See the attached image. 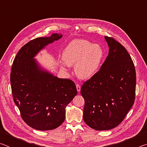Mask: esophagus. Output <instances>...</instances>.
<instances>
[{
  "label": "esophagus",
  "instance_id": "obj_1",
  "mask_svg": "<svg viewBox=\"0 0 147 147\" xmlns=\"http://www.w3.org/2000/svg\"><path fill=\"white\" fill-rule=\"evenodd\" d=\"M76 89H77V91H78V92L80 91V86L79 84H77L76 85Z\"/></svg>",
  "mask_w": 147,
  "mask_h": 147
}]
</instances>
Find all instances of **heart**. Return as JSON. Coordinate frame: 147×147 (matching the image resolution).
Instances as JSON below:
<instances>
[{
    "label": "heart",
    "instance_id": "heart-1",
    "mask_svg": "<svg viewBox=\"0 0 147 147\" xmlns=\"http://www.w3.org/2000/svg\"><path fill=\"white\" fill-rule=\"evenodd\" d=\"M104 58V51L102 47L86 39L72 41L62 54V59L67 65H75V73L82 79L93 76L100 68Z\"/></svg>",
    "mask_w": 147,
    "mask_h": 147
}]
</instances>
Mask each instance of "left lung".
I'll list each match as a JSON object with an SVG mask.
<instances>
[{"label": "left lung", "instance_id": "obj_1", "mask_svg": "<svg viewBox=\"0 0 147 147\" xmlns=\"http://www.w3.org/2000/svg\"><path fill=\"white\" fill-rule=\"evenodd\" d=\"M109 53L98 72L84 82L83 119L94 130L115 128L125 118L136 96V74L126 49L111 37L105 36Z\"/></svg>", "mask_w": 147, "mask_h": 147}]
</instances>
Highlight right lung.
Here are the masks:
<instances>
[{
    "instance_id": "1",
    "label": "right lung",
    "mask_w": 147,
    "mask_h": 147,
    "mask_svg": "<svg viewBox=\"0 0 147 147\" xmlns=\"http://www.w3.org/2000/svg\"><path fill=\"white\" fill-rule=\"evenodd\" d=\"M62 35L30 41L19 50L10 73L13 101L23 120L32 128L50 130L58 128L65 117V108L76 95L75 84L42 71L33 58L39 51Z\"/></svg>"
}]
</instances>
